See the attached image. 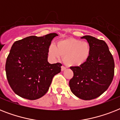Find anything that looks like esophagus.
<instances>
[{
    "instance_id": "esophagus-1",
    "label": "esophagus",
    "mask_w": 120,
    "mask_h": 120,
    "mask_svg": "<svg viewBox=\"0 0 120 120\" xmlns=\"http://www.w3.org/2000/svg\"><path fill=\"white\" fill-rule=\"evenodd\" d=\"M66 68H66L65 67L64 65H62V67H61V70H62V71H64V70H66Z\"/></svg>"
}]
</instances>
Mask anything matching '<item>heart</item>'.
<instances>
[{
	"mask_svg": "<svg viewBox=\"0 0 120 120\" xmlns=\"http://www.w3.org/2000/svg\"><path fill=\"white\" fill-rule=\"evenodd\" d=\"M49 53L55 58H65V62L69 66H80L87 60L90 55V47L86 41L76 39L61 40L57 42L56 47L51 45Z\"/></svg>",
	"mask_w": 120,
	"mask_h": 120,
	"instance_id": "obj_1",
	"label": "heart"
}]
</instances>
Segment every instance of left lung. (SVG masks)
I'll use <instances>...</instances> for the list:
<instances>
[{
	"label": "left lung",
	"instance_id": "8db88e82",
	"mask_svg": "<svg viewBox=\"0 0 120 120\" xmlns=\"http://www.w3.org/2000/svg\"><path fill=\"white\" fill-rule=\"evenodd\" d=\"M90 47L87 60L80 66L71 67L73 77L70 80L71 92L79 98L90 100L100 97L113 79L115 62L106 42L85 35Z\"/></svg>",
	"mask_w": 120,
	"mask_h": 120
}]
</instances>
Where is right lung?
Returning a JSON list of instances; mask_svg holds the SVG:
<instances>
[{
	"label": "right lung",
	"mask_w": 120,
	"mask_h": 120,
	"mask_svg": "<svg viewBox=\"0 0 120 120\" xmlns=\"http://www.w3.org/2000/svg\"><path fill=\"white\" fill-rule=\"evenodd\" d=\"M55 33L30 36L15 41L7 58L5 71L14 93L30 100L47 93L55 75L61 71L60 63L48 62V53Z\"/></svg>",
	"instance_id": "obj_1"
}]
</instances>
